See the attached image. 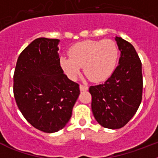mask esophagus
I'll return each instance as SVG.
<instances>
[{"mask_svg":"<svg viewBox=\"0 0 158 158\" xmlns=\"http://www.w3.org/2000/svg\"><path fill=\"white\" fill-rule=\"evenodd\" d=\"M88 89H89V87H88V86L83 85H80V90L81 92L87 91Z\"/></svg>","mask_w":158,"mask_h":158,"instance_id":"esophagus-1","label":"esophagus"}]
</instances>
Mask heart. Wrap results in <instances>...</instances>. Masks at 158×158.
Segmentation results:
<instances>
[{
    "instance_id": "heart-1",
    "label": "heart",
    "mask_w": 158,
    "mask_h": 158,
    "mask_svg": "<svg viewBox=\"0 0 158 158\" xmlns=\"http://www.w3.org/2000/svg\"><path fill=\"white\" fill-rule=\"evenodd\" d=\"M69 55L60 58V65L69 79L76 80L83 66L89 80L102 82L115 70L118 51L115 42L111 40H86L72 46Z\"/></svg>"
}]
</instances>
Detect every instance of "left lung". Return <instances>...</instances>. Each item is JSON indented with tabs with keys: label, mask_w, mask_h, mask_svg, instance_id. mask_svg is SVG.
<instances>
[{
	"label": "left lung",
	"mask_w": 158,
	"mask_h": 158,
	"mask_svg": "<svg viewBox=\"0 0 158 158\" xmlns=\"http://www.w3.org/2000/svg\"><path fill=\"white\" fill-rule=\"evenodd\" d=\"M120 51L118 65L104 84L90 86L92 111L96 120L108 129L125 126L142 101V62L135 47L115 36Z\"/></svg>",
	"instance_id": "obj_1"
}]
</instances>
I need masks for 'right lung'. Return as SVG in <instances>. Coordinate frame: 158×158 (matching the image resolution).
Masks as SVG:
<instances>
[{
    "label": "right lung",
    "mask_w": 158,
    "mask_h": 158,
    "mask_svg": "<svg viewBox=\"0 0 158 158\" xmlns=\"http://www.w3.org/2000/svg\"><path fill=\"white\" fill-rule=\"evenodd\" d=\"M59 40L39 38L19 54L13 77L16 104L36 129L54 133L72 116L79 85L64 73L60 65Z\"/></svg>",
    "instance_id": "1"
}]
</instances>
